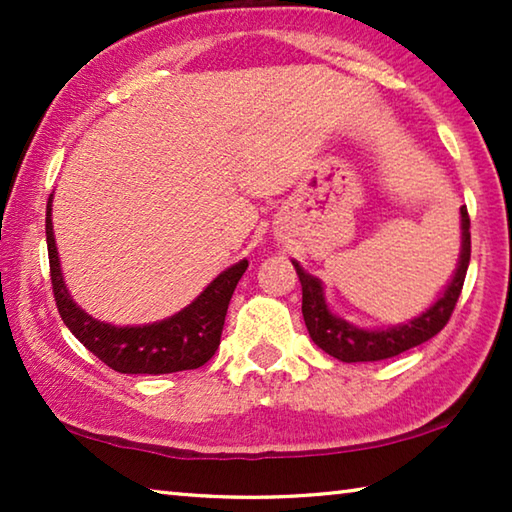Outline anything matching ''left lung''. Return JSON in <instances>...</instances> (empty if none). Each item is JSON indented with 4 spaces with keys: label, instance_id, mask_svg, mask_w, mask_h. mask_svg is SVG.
Listing matches in <instances>:
<instances>
[{
    "label": "left lung",
    "instance_id": "left-lung-1",
    "mask_svg": "<svg viewBox=\"0 0 512 512\" xmlns=\"http://www.w3.org/2000/svg\"><path fill=\"white\" fill-rule=\"evenodd\" d=\"M470 216L467 207H461V253H458L456 271L452 280L445 284L440 296L433 300L429 309H424L420 316H415L406 323L391 327H359L348 320L336 316L327 305L325 287L316 275L307 273L300 262L291 259L293 268L302 284V316L309 329L311 341L320 350H325L329 357L357 363V361H381L391 359L406 350L415 348L424 341L436 336L447 325L449 316L456 307V300L461 296L467 266H470Z\"/></svg>",
    "mask_w": 512,
    "mask_h": 512
}]
</instances>
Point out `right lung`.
I'll return each instance as SVG.
<instances>
[{
	"instance_id": "obj_1",
	"label": "right lung",
	"mask_w": 512,
	"mask_h": 512,
	"mask_svg": "<svg viewBox=\"0 0 512 512\" xmlns=\"http://www.w3.org/2000/svg\"><path fill=\"white\" fill-rule=\"evenodd\" d=\"M54 194L47 201V250L51 287L60 318L76 339L112 370L124 375H167V372L194 370L214 357L228 305L237 282L246 273L248 259H239L221 271L198 296L176 314L146 325H112L90 316L76 305L69 293L51 223Z\"/></svg>"
}]
</instances>
